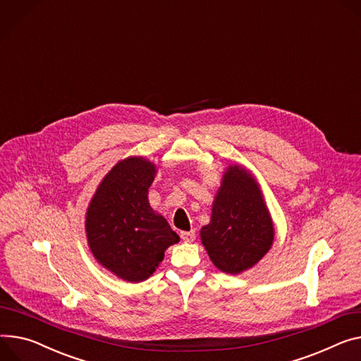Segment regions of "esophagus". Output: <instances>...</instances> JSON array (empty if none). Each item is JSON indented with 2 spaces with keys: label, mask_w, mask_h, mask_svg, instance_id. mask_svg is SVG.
Returning <instances> with one entry per match:
<instances>
[{
  "label": "esophagus",
  "mask_w": 361,
  "mask_h": 361,
  "mask_svg": "<svg viewBox=\"0 0 361 361\" xmlns=\"http://www.w3.org/2000/svg\"><path fill=\"white\" fill-rule=\"evenodd\" d=\"M180 238H182L183 241H193V240H195V230L180 231Z\"/></svg>",
  "instance_id": "esophagus-1"
}]
</instances>
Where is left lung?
Listing matches in <instances>:
<instances>
[{
  "mask_svg": "<svg viewBox=\"0 0 361 361\" xmlns=\"http://www.w3.org/2000/svg\"><path fill=\"white\" fill-rule=\"evenodd\" d=\"M274 228L255 176L240 164L227 168L201 241L216 269L238 274L270 250Z\"/></svg>",
  "mask_w": 361,
  "mask_h": 361,
  "instance_id": "left-lung-1",
  "label": "left lung"
}]
</instances>
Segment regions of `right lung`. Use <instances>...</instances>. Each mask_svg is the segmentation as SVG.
I'll use <instances>...</instances> for the list:
<instances>
[{"label": "right lung", "instance_id": "right-lung-1", "mask_svg": "<svg viewBox=\"0 0 361 361\" xmlns=\"http://www.w3.org/2000/svg\"><path fill=\"white\" fill-rule=\"evenodd\" d=\"M156 164L145 157H127L111 169L87 209L85 231L97 262L120 279L137 283L153 274L164 250L179 241L149 204Z\"/></svg>", "mask_w": 361, "mask_h": 361}]
</instances>
